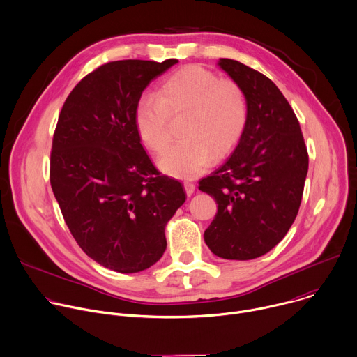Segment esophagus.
Listing matches in <instances>:
<instances>
[{
  "label": "esophagus",
  "mask_w": 357,
  "mask_h": 357,
  "mask_svg": "<svg viewBox=\"0 0 357 357\" xmlns=\"http://www.w3.org/2000/svg\"><path fill=\"white\" fill-rule=\"evenodd\" d=\"M183 186H185V192H186V195H188V196H192V195H193V192H195V189H196L195 183H193V182H185V183H183Z\"/></svg>",
  "instance_id": "34e87169"
}]
</instances>
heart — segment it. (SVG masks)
Wrapping results in <instances>:
<instances>
[{
    "label": "heart",
    "mask_w": 357,
    "mask_h": 357,
    "mask_svg": "<svg viewBox=\"0 0 357 357\" xmlns=\"http://www.w3.org/2000/svg\"><path fill=\"white\" fill-rule=\"evenodd\" d=\"M186 113L181 143L158 161L162 172L182 179L202 174L211 157L228 154L248 123V99L240 84L220 79L200 66L171 74L158 96L143 95L135 109V126L143 144L161 154L169 144L171 117Z\"/></svg>",
    "instance_id": "heart-1"
}]
</instances>
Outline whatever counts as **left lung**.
Listing matches in <instances>:
<instances>
[{
	"label": "left lung",
	"instance_id": "obj_1",
	"mask_svg": "<svg viewBox=\"0 0 357 357\" xmlns=\"http://www.w3.org/2000/svg\"><path fill=\"white\" fill-rule=\"evenodd\" d=\"M248 99V123L232 154L199 189L217 202L204 243L222 259L268 254L287 234L300 208L308 154L300 123L280 89L259 71L220 59Z\"/></svg>",
	"mask_w": 357,
	"mask_h": 357
}]
</instances>
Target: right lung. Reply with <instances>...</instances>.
<instances>
[{"mask_svg": "<svg viewBox=\"0 0 357 357\" xmlns=\"http://www.w3.org/2000/svg\"><path fill=\"white\" fill-rule=\"evenodd\" d=\"M176 63L100 66L70 92L53 136L50 183L66 224L91 259L119 273L161 259L165 225L186 200L181 182L153 165L135 126L143 91Z\"/></svg>", "mask_w": 357, "mask_h": 357, "instance_id": "right-lung-1", "label": "right lung"}]
</instances>
